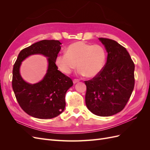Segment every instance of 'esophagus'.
<instances>
[{
	"label": "esophagus",
	"instance_id": "obj_1",
	"mask_svg": "<svg viewBox=\"0 0 150 150\" xmlns=\"http://www.w3.org/2000/svg\"><path fill=\"white\" fill-rule=\"evenodd\" d=\"M79 79H74L73 80V83H74V84H76V83H77L78 82H79Z\"/></svg>",
	"mask_w": 150,
	"mask_h": 150
}]
</instances>
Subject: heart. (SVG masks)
<instances>
[{
    "instance_id": "obj_1",
    "label": "heart",
    "mask_w": 150,
    "mask_h": 150,
    "mask_svg": "<svg viewBox=\"0 0 150 150\" xmlns=\"http://www.w3.org/2000/svg\"><path fill=\"white\" fill-rule=\"evenodd\" d=\"M106 58V51L101 45H92L79 41L70 44L67 48L66 53L59 54L55 63L64 74L71 73L78 64L79 74L94 78L103 69Z\"/></svg>"
}]
</instances>
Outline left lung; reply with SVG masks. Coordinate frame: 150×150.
<instances>
[{
  "instance_id": "obj_1",
  "label": "left lung",
  "mask_w": 150,
  "mask_h": 150,
  "mask_svg": "<svg viewBox=\"0 0 150 150\" xmlns=\"http://www.w3.org/2000/svg\"><path fill=\"white\" fill-rule=\"evenodd\" d=\"M108 52L106 64L98 76L85 81L88 110L110 116L123 110L134 89V64L125 47L114 40L99 38Z\"/></svg>"
}]
</instances>
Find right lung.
Segmentation results:
<instances>
[{"label":"right lung","mask_w":150,"mask_h":150,"mask_svg":"<svg viewBox=\"0 0 150 150\" xmlns=\"http://www.w3.org/2000/svg\"><path fill=\"white\" fill-rule=\"evenodd\" d=\"M59 40H42L22 49L18 55L12 71V89L17 101L27 114L39 119H51L59 115L66 106L67 91L73 85L72 79L57 70L55 60L61 50ZM33 54L48 57L47 74L40 82L31 85L21 78V62Z\"/></svg>","instance_id":"obj_1"}]
</instances>
